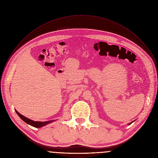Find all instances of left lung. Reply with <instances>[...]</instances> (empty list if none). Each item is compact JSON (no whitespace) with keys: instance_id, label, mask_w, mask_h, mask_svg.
Returning a JSON list of instances; mask_svg holds the SVG:
<instances>
[{"instance_id":"obj_1","label":"left lung","mask_w":158,"mask_h":158,"mask_svg":"<svg viewBox=\"0 0 158 158\" xmlns=\"http://www.w3.org/2000/svg\"><path fill=\"white\" fill-rule=\"evenodd\" d=\"M132 123H133V121H132V122H131V123H129L128 124H129V125H130V124H131Z\"/></svg>"}]
</instances>
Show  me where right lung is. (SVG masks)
<instances>
[{"mask_svg":"<svg viewBox=\"0 0 158 158\" xmlns=\"http://www.w3.org/2000/svg\"><path fill=\"white\" fill-rule=\"evenodd\" d=\"M16 113L18 114V116L22 119V120H23L24 122H26L27 124L33 126V127H37V128H39V127H41L42 126H46L49 123H52L53 121H54V120L53 121H45V122H41V121H32L25 116H24L23 115L20 114L19 112L17 110H15ZM56 121V120H55Z\"/></svg>","mask_w":158,"mask_h":158,"instance_id":"1","label":"right lung"}]
</instances>
